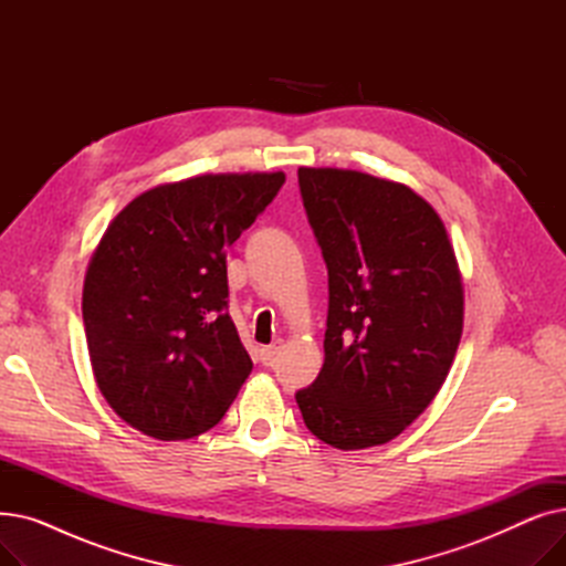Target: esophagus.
I'll return each mask as SVG.
<instances>
[{"label": "esophagus", "instance_id": "esophagus-1", "mask_svg": "<svg viewBox=\"0 0 566 566\" xmlns=\"http://www.w3.org/2000/svg\"><path fill=\"white\" fill-rule=\"evenodd\" d=\"M282 346H284V339H275L273 344L263 346V348H261V360H263V363H271V360L275 358V355L280 353Z\"/></svg>", "mask_w": 566, "mask_h": 566}]
</instances>
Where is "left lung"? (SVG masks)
I'll use <instances>...</instances> for the list:
<instances>
[{"label":"left lung","instance_id":"left-lung-1","mask_svg":"<svg viewBox=\"0 0 566 566\" xmlns=\"http://www.w3.org/2000/svg\"><path fill=\"white\" fill-rule=\"evenodd\" d=\"M298 184L331 298L323 367L295 401L318 440L376 448L420 418L454 363V248L431 203L403 184L333 167H301Z\"/></svg>","mask_w":566,"mask_h":566}]
</instances>
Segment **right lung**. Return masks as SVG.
Masks as SVG:
<instances>
[{
	"label": "right lung",
	"instance_id": "obj_1",
	"mask_svg": "<svg viewBox=\"0 0 566 566\" xmlns=\"http://www.w3.org/2000/svg\"><path fill=\"white\" fill-rule=\"evenodd\" d=\"M284 171L201 174L135 197L88 261L82 318L98 390L158 440L213 429L252 371L227 312V248Z\"/></svg>",
	"mask_w": 566,
	"mask_h": 566
}]
</instances>
